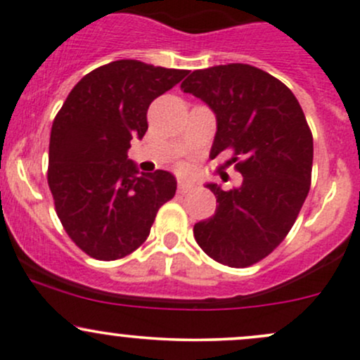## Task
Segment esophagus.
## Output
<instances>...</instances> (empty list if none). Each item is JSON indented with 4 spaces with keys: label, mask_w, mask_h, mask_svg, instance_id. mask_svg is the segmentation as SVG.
<instances>
[{
    "label": "esophagus",
    "mask_w": 360,
    "mask_h": 360,
    "mask_svg": "<svg viewBox=\"0 0 360 360\" xmlns=\"http://www.w3.org/2000/svg\"><path fill=\"white\" fill-rule=\"evenodd\" d=\"M193 188H195V184L191 183V181H186V179H179L177 181V191L179 193H190Z\"/></svg>",
    "instance_id": "1"
}]
</instances>
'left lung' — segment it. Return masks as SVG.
Returning <instances> with one entry per match:
<instances>
[{
	"mask_svg": "<svg viewBox=\"0 0 360 360\" xmlns=\"http://www.w3.org/2000/svg\"><path fill=\"white\" fill-rule=\"evenodd\" d=\"M181 89L215 113L210 158L233 151L241 186L207 188L217 198L210 219L193 228L200 248L229 267L259 262L285 240L310 190L314 143L295 94L267 72L228 63L188 72Z\"/></svg>",
	"mask_w": 360,
	"mask_h": 360,
	"instance_id": "8db88e82",
	"label": "left lung"
}]
</instances>
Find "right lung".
<instances>
[{
  "instance_id": "obj_1",
  "label": "right lung",
  "mask_w": 360,
  "mask_h": 360,
  "mask_svg": "<svg viewBox=\"0 0 360 360\" xmlns=\"http://www.w3.org/2000/svg\"><path fill=\"white\" fill-rule=\"evenodd\" d=\"M186 74L117 60L86 74L56 113L48 184L67 234L93 259L117 260L141 247L176 195L172 174L139 172L127 150L148 129L151 101Z\"/></svg>"
}]
</instances>
